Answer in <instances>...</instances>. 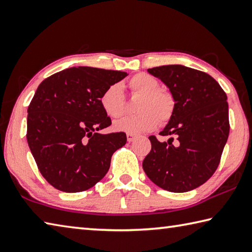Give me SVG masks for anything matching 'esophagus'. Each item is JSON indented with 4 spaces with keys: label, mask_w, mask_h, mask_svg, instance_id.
I'll use <instances>...</instances> for the list:
<instances>
[{
    "label": "esophagus",
    "mask_w": 252,
    "mask_h": 252,
    "mask_svg": "<svg viewBox=\"0 0 252 252\" xmlns=\"http://www.w3.org/2000/svg\"><path fill=\"white\" fill-rule=\"evenodd\" d=\"M127 140H128V142L130 143V142H133V140L136 138V135L135 134H130V133H127Z\"/></svg>",
    "instance_id": "34e87169"
}]
</instances>
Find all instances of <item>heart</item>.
<instances>
[{"label":"heart","instance_id":"b5f03b06","mask_svg":"<svg viewBox=\"0 0 252 252\" xmlns=\"http://www.w3.org/2000/svg\"><path fill=\"white\" fill-rule=\"evenodd\" d=\"M131 93L140 95L136 105L138 114L119 119L114 124V129L123 133L137 134L156 128L159 124L168 122L174 115L175 99L169 92L159 90V82L146 73L134 75L128 81ZM100 106L108 117L117 118L125 109L122 87L112 84L100 96Z\"/></svg>","mask_w":252,"mask_h":252}]
</instances>
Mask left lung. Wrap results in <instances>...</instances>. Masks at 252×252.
Here are the masks:
<instances>
[{"mask_svg": "<svg viewBox=\"0 0 252 252\" xmlns=\"http://www.w3.org/2000/svg\"><path fill=\"white\" fill-rule=\"evenodd\" d=\"M148 73L169 88L175 110L159 133L173 137L162 143L149 137L152 151L143 161L144 171L165 190L190 191L205 184L220 162L230 128L227 95L210 75L184 65H164Z\"/></svg>", "mask_w": 252, "mask_h": 252, "instance_id": "obj_1", "label": "left lung"}]
</instances>
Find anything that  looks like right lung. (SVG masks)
<instances>
[{
  "label": "right lung",
  "instance_id": "1",
  "mask_svg": "<svg viewBox=\"0 0 252 252\" xmlns=\"http://www.w3.org/2000/svg\"><path fill=\"white\" fill-rule=\"evenodd\" d=\"M127 73L88 66L66 68L39 84L28 108V144L38 170L65 192L87 190L104 178L125 133L100 134L112 121L100 96Z\"/></svg>",
  "mask_w": 252,
  "mask_h": 252
}]
</instances>
